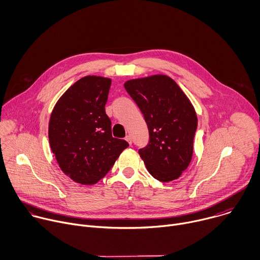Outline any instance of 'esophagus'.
I'll use <instances>...</instances> for the list:
<instances>
[{
  "label": "esophagus",
  "mask_w": 260,
  "mask_h": 260,
  "mask_svg": "<svg viewBox=\"0 0 260 260\" xmlns=\"http://www.w3.org/2000/svg\"><path fill=\"white\" fill-rule=\"evenodd\" d=\"M125 140H126L130 145L132 144V138H131V136H130V135H127V136L125 137Z\"/></svg>",
  "instance_id": "34e87169"
}]
</instances>
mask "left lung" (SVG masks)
<instances>
[{"label": "left lung", "instance_id": "obj_1", "mask_svg": "<svg viewBox=\"0 0 260 260\" xmlns=\"http://www.w3.org/2000/svg\"><path fill=\"white\" fill-rule=\"evenodd\" d=\"M124 87L148 128V143L138 150L147 171L162 182L177 179L191 161L198 127L189 99L164 75L130 80Z\"/></svg>", "mask_w": 260, "mask_h": 260}]
</instances>
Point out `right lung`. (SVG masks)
<instances>
[{
  "label": "right lung",
  "instance_id": "obj_1",
  "mask_svg": "<svg viewBox=\"0 0 260 260\" xmlns=\"http://www.w3.org/2000/svg\"><path fill=\"white\" fill-rule=\"evenodd\" d=\"M111 84V79L97 76L80 79L60 97L50 117L52 152L63 173L81 184H95L105 177L129 146L112 135L105 109Z\"/></svg>",
  "mask_w": 260,
  "mask_h": 260
}]
</instances>
